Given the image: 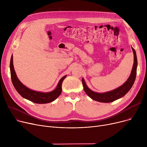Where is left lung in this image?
<instances>
[{
	"label": "left lung",
	"instance_id": "left-lung-1",
	"mask_svg": "<svg viewBox=\"0 0 147 147\" xmlns=\"http://www.w3.org/2000/svg\"><path fill=\"white\" fill-rule=\"evenodd\" d=\"M132 49L134 55V63L132 71H131L130 76L129 77V78L126 81V82L123 83L120 87L111 91L104 92V93H98V92H94L90 89L88 87L84 79L82 78V84L84 90L91 99L100 102H111L115 101V100L123 97L129 91L135 82L136 76V69L138 66L136 52L133 48H132Z\"/></svg>",
	"mask_w": 147,
	"mask_h": 147
}]
</instances>
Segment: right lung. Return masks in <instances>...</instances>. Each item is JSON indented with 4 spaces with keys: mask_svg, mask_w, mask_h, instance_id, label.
<instances>
[{
    "mask_svg": "<svg viewBox=\"0 0 147 147\" xmlns=\"http://www.w3.org/2000/svg\"><path fill=\"white\" fill-rule=\"evenodd\" d=\"M10 71L13 85L15 89L18 92V94L24 98L36 104H46L55 101L61 94L62 83L67 77V75L63 76L59 81L56 88L52 91L42 92L30 89L20 82L17 78L14 69L13 65V55L11 56L10 61Z\"/></svg>",
    "mask_w": 147,
    "mask_h": 147,
    "instance_id": "add662e5",
    "label": "right lung"
}]
</instances>
